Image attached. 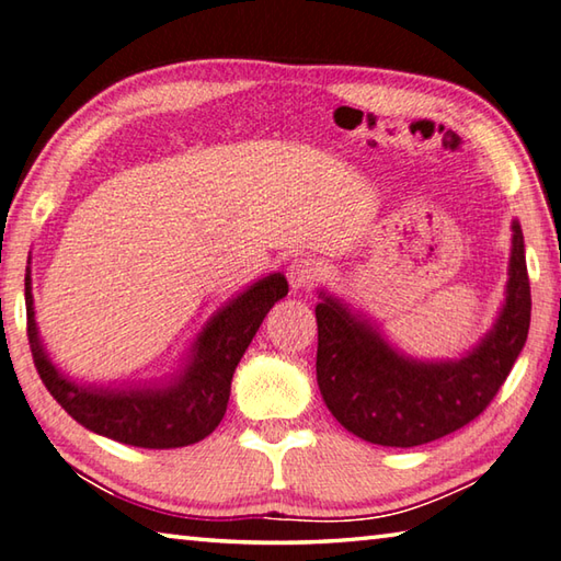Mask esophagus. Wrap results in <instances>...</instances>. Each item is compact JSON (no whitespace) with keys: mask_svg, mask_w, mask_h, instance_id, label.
Returning a JSON list of instances; mask_svg holds the SVG:
<instances>
[{"mask_svg":"<svg viewBox=\"0 0 561 561\" xmlns=\"http://www.w3.org/2000/svg\"><path fill=\"white\" fill-rule=\"evenodd\" d=\"M287 279L291 284V289H311L313 282L321 279L319 262H313L309 257L294 260L287 267Z\"/></svg>","mask_w":561,"mask_h":561,"instance_id":"34e87169","label":"esophagus"}]
</instances>
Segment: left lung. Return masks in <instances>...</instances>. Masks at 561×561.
I'll list each match as a JSON object with an SVG mask.
<instances>
[{"label": "left lung", "instance_id": "8db88e82", "mask_svg": "<svg viewBox=\"0 0 561 561\" xmlns=\"http://www.w3.org/2000/svg\"><path fill=\"white\" fill-rule=\"evenodd\" d=\"M529 277L520 222H513L511 279L493 331L456 363H416L368 321L321 294L316 380L345 430L380 446H422L473 422L507 380L529 331Z\"/></svg>", "mask_w": 561, "mask_h": 561}]
</instances>
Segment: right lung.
Instances as JSON below:
<instances>
[{
    "instance_id": "obj_1",
    "label": "right lung",
    "mask_w": 561,
    "mask_h": 561,
    "mask_svg": "<svg viewBox=\"0 0 561 561\" xmlns=\"http://www.w3.org/2000/svg\"><path fill=\"white\" fill-rule=\"evenodd\" d=\"M24 287L26 335L46 390L85 430L141 449H179L206 439L216 430L228 410L232 373L264 316L289 291L284 274H270L232 299L201 331L191 363L174 385L151 390H93L70 382L50 365L38 341L28 267Z\"/></svg>"
}]
</instances>
